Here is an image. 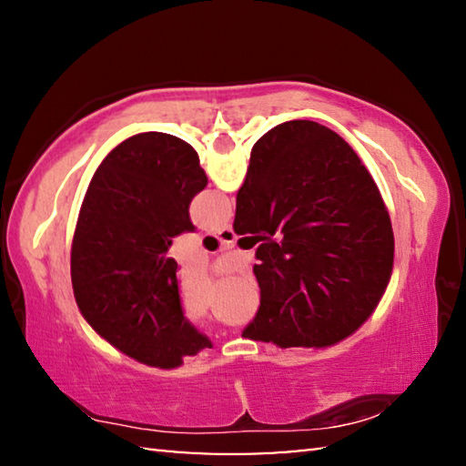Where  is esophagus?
Instances as JSON below:
<instances>
[{
  "label": "esophagus",
  "instance_id": "esophagus-1",
  "mask_svg": "<svg viewBox=\"0 0 466 466\" xmlns=\"http://www.w3.org/2000/svg\"><path fill=\"white\" fill-rule=\"evenodd\" d=\"M214 236H216V238H218L219 242H224V244H232V242L236 240V234H234V230H232V226H224L222 230L214 232Z\"/></svg>",
  "mask_w": 466,
  "mask_h": 466
}]
</instances>
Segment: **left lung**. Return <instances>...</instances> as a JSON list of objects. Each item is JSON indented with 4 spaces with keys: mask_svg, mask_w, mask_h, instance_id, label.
<instances>
[{
    "mask_svg": "<svg viewBox=\"0 0 466 466\" xmlns=\"http://www.w3.org/2000/svg\"><path fill=\"white\" fill-rule=\"evenodd\" d=\"M208 185L199 156L168 133L116 146L86 191L72 244L84 320L139 364L172 370L211 341L183 317L172 238L193 232L188 205Z\"/></svg>",
    "mask_w": 466,
    "mask_h": 466,
    "instance_id": "obj_1",
    "label": "left lung"
}]
</instances>
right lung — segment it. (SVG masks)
I'll list each match as a JSON object with an SVG mask.
<instances>
[{
    "mask_svg": "<svg viewBox=\"0 0 466 466\" xmlns=\"http://www.w3.org/2000/svg\"><path fill=\"white\" fill-rule=\"evenodd\" d=\"M234 232L279 240L261 244L252 267L261 306L242 330L252 341L337 345L372 317L390 281L380 191L350 144L314 121L281 123L257 141Z\"/></svg>",
    "mask_w": 466,
    "mask_h": 466,
    "instance_id": "right-lung-1",
    "label": "right lung"
}]
</instances>
